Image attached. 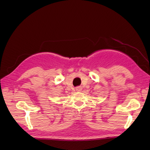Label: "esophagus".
I'll list each match as a JSON object with an SVG mask.
<instances>
[{
  "label": "esophagus",
  "mask_w": 150,
  "mask_h": 150,
  "mask_svg": "<svg viewBox=\"0 0 150 150\" xmlns=\"http://www.w3.org/2000/svg\"><path fill=\"white\" fill-rule=\"evenodd\" d=\"M76 90L77 91H81V90H82V88L81 87V86H78V87H76Z\"/></svg>",
  "instance_id": "esophagus-1"
}]
</instances>
